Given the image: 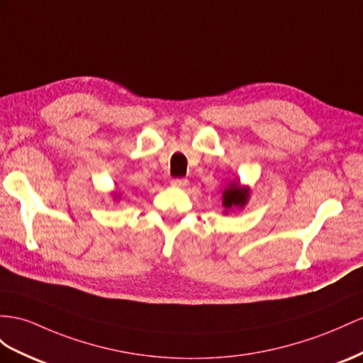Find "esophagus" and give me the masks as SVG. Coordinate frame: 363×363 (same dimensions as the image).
Masks as SVG:
<instances>
[{
    "mask_svg": "<svg viewBox=\"0 0 363 363\" xmlns=\"http://www.w3.org/2000/svg\"><path fill=\"white\" fill-rule=\"evenodd\" d=\"M187 185H189V181L184 179V178H178V179L172 181V187H176V189H185Z\"/></svg>",
    "mask_w": 363,
    "mask_h": 363,
    "instance_id": "34e87169",
    "label": "esophagus"
}]
</instances>
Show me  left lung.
Segmentation results:
<instances>
[{
  "instance_id": "left-lung-1",
  "label": "left lung",
  "mask_w": 363,
  "mask_h": 363,
  "mask_svg": "<svg viewBox=\"0 0 363 363\" xmlns=\"http://www.w3.org/2000/svg\"><path fill=\"white\" fill-rule=\"evenodd\" d=\"M250 196V189L242 187L239 184V181L230 182L227 185V189L222 193V206L225 208V213L228 210H235V208H244V206L248 201Z\"/></svg>"
}]
</instances>
